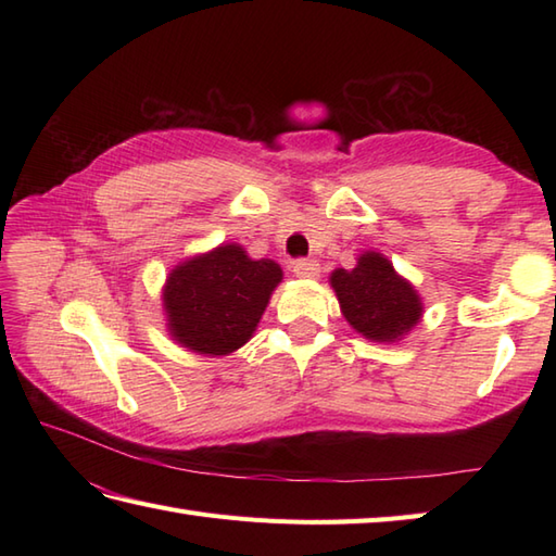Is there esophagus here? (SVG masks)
<instances>
[{
	"mask_svg": "<svg viewBox=\"0 0 556 556\" xmlns=\"http://www.w3.org/2000/svg\"><path fill=\"white\" fill-rule=\"evenodd\" d=\"M291 271H293V277H299V279H315L317 275H320V263L311 257H299L291 263Z\"/></svg>",
	"mask_w": 556,
	"mask_h": 556,
	"instance_id": "obj_1",
	"label": "esophagus"
}]
</instances>
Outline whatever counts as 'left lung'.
Segmentation results:
<instances>
[{"label": "left lung", "mask_w": 556, "mask_h": 556, "mask_svg": "<svg viewBox=\"0 0 556 556\" xmlns=\"http://www.w3.org/2000/svg\"><path fill=\"white\" fill-rule=\"evenodd\" d=\"M329 285L337 291L346 323L370 341L392 344L404 339L422 315L418 291L396 275L382 253L368 251L353 269H334Z\"/></svg>", "instance_id": "obj_1"}]
</instances>
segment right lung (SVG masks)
<instances>
[{
    "instance_id": "add662e5",
    "label": "right lung",
    "mask_w": 556,
    "mask_h": 556,
    "mask_svg": "<svg viewBox=\"0 0 556 556\" xmlns=\"http://www.w3.org/2000/svg\"><path fill=\"white\" fill-rule=\"evenodd\" d=\"M279 281L275 260L248 257L239 243L186 260L162 291L169 334L195 353L227 356L253 337Z\"/></svg>"
}]
</instances>
